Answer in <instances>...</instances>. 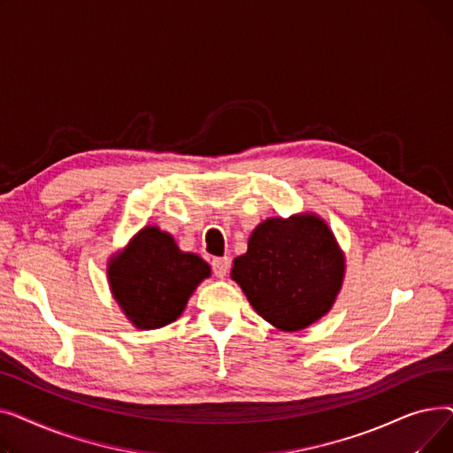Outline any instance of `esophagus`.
I'll return each instance as SVG.
<instances>
[{"label": "esophagus", "mask_w": 453, "mask_h": 453, "mask_svg": "<svg viewBox=\"0 0 453 453\" xmlns=\"http://www.w3.org/2000/svg\"><path fill=\"white\" fill-rule=\"evenodd\" d=\"M211 268H212V273L217 275L219 279H224L229 272V258L227 257H217L211 260Z\"/></svg>", "instance_id": "obj_1"}]
</instances>
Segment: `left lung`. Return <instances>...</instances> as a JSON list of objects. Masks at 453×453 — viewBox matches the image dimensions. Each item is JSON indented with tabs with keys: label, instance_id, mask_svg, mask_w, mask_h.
<instances>
[{
	"label": "left lung",
	"instance_id": "left-lung-1",
	"mask_svg": "<svg viewBox=\"0 0 453 453\" xmlns=\"http://www.w3.org/2000/svg\"><path fill=\"white\" fill-rule=\"evenodd\" d=\"M343 257L314 214L260 224L231 277L258 316L280 330H301L330 311L343 279Z\"/></svg>",
	"mask_w": 453,
	"mask_h": 453
}]
</instances>
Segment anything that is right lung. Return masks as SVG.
<instances>
[{
	"instance_id": "1",
	"label": "right lung",
	"mask_w": 453,
	"mask_h": 453,
	"mask_svg": "<svg viewBox=\"0 0 453 453\" xmlns=\"http://www.w3.org/2000/svg\"><path fill=\"white\" fill-rule=\"evenodd\" d=\"M209 273L198 255L181 253L173 236L157 227L139 231L108 270L117 303L139 328H159L174 321Z\"/></svg>"
}]
</instances>
